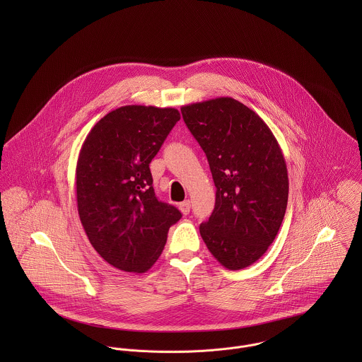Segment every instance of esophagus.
Returning a JSON list of instances; mask_svg holds the SVG:
<instances>
[{
	"mask_svg": "<svg viewBox=\"0 0 362 362\" xmlns=\"http://www.w3.org/2000/svg\"><path fill=\"white\" fill-rule=\"evenodd\" d=\"M180 210L184 213V214H188L189 210H191V202L189 201H184L180 204Z\"/></svg>",
	"mask_w": 362,
	"mask_h": 362,
	"instance_id": "obj_1",
	"label": "esophagus"
}]
</instances>
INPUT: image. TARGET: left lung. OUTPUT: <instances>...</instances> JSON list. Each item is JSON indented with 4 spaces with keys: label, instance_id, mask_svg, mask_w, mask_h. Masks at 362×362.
<instances>
[{
    "label": "left lung",
    "instance_id": "1",
    "mask_svg": "<svg viewBox=\"0 0 362 362\" xmlns=\"http://www.w3.org/2000/svg\"><path fill=\"white\" fill-rule=\"evenodd\" d=\"M182 118L206 153L216 204L199 226L210 254L240 270L274 241L286 214L288 175L283 152L258 114L233 98L181 107Z\"/></svg>",
    "mask_w": 362,
    "mask_h": 362
}]
</instances>
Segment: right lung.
Wrapping results in <instances>:
<instances>
[{
    "label": "right lung",
    "instance_id": "add662e5",
    "mask_svg": "<svg viewBox=\"0 0 362 362\" xmlns=\"http://www.w3.org/2000/svg\"><path fill=\"white\" fill-rule=\"evenodd\" d=\"M180 118L171 107L122 105L104 115L81 148L79 218L96 252L115 269L148 272L181 218L177 207L156 198L149 168Z\"/></svg>",
    "mask_w": 362,
    "mask_h": 362
}]
</instances>
